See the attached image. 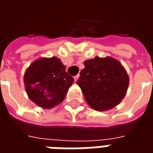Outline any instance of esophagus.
Returning a JSON list of instances; mask_svg holds the SVG:
<instances>
[{
    "instance_id": "34e87169",
    "label": "esophagus",
    "mask_w": 153,
    "mask_h": 153,
    "mask_svg": "<svg viewBox=\"0 0 153 153\" xmlns=\"http://www.w3.org/2000/svg\"><path fill=\"white\" fill-rule=\"evenodd\" d=\"M79 74H77L76 76L74 77V82H76L77 80L79 79Z\"/></svg>"
}]
</instances>
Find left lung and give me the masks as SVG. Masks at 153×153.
Returning <instances> with one entry per match:
<instances>
[{"instance_id":"left-lung-1","label":"left lung","mask_w":153,"mask_h":153,"mask_svg":"<svg viewBox=\"0 0 153 153\" xmlns=\"http://www.w3.org/2000/svg\"><path fill=\"white\" fill-rule=\"evenodd\" d=\"M77 84L93 109L105 111L120 102L127 93L129 78L119 60L96 56L83 62Z\"/></svg>"}]
</instances>
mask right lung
Returning <instances> with one entry per match:
<instances>
[{"mask_svg":"<svg viewBox=\"0 0 153 153\" xmlns=\"http://www.w3.org/2000/svg\"><path fill=\"white\" fill-rule=\"evenodd\" d=\"M24 83L32 102L42 108L51 109L63 102L74 79L59 58L42 57L28 66Z\"/></svg>","mask_w":153,"mask_h":153,"instance_id":"add662e5","label":"right lung"}]
</instances>
